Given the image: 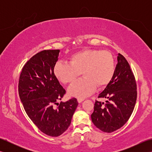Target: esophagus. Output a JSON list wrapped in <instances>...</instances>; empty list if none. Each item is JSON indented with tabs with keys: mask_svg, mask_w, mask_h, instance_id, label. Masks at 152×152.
Segmentation results:
<instances>
[{
	"mask_svg": "<svg viewBox=\"0 0 152 152\" xmlns=\"http://www.w3.org/2000/svg\"><path fill=\"white\" fill-rule=\"evenodd\" d=\"M83 101H84V99H83V98H78V102L79 103L82 102Z\"/></svg>",
	"mask_w": 152,
	"mask_h": 152,
	"instance_id": "obj_1",
	"label": "esophagus"
}]
</instances>
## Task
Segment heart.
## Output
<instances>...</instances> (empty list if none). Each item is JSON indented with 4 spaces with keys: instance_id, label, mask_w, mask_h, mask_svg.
<instances>
[{
    "instance_id": "heart-1",
    "label": "heart",
    "mask_w": 152,
    "mask_h": 152,
    "mask_svg": "<svg viewBox=\"0 0 152 152\" xmlns=\"http://www.w3.org/2000/svg\"><path fill=\"white\" fill-rule=\"evenodd\" d=\"M69 63L57 62L53 72L56 78L64 84H70L78 78L69 89L70 95L83 98L89 95L95 88L107 86L115 72V61L108 51L87 49L72 55Z\"/></svg>"
}]
</instances>
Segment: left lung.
<instances>
[{
    "label": "left lung",
    "mask_w": 152,
    "mask_h": 152,
    "mask_svg": "<svg viewBox=\"0 0 152 152\" xmlns=\"http://www.w3.org/2000/svg\"><path fill=\"white\" fill-rule=\"evenodd\" d=\"M137 97V83L129 64L118 53L114 76L98 98L106 102L95 101L91 120L96 127L105 133L121 128L133 112Z\"/></svg>",
    "instance_id": "left-lung-1"
}]
</instances>
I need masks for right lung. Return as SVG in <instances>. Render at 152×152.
I'll return each instance as SVG.
<instances>
[{
    "mask_svg": "<svg viewBox=\"0 0 152 152\" xmlns=\"http://www.w3.org/2000/svg\"><path fill=\"white\" fill-rule=\"evenodd\" d=\"M59 51L43 50L32 57L23 67L18 84L27 114L38 129L51 137L60 136L69 128L78 105L76 98L58 103L66 93L53 72Z\"/></svg>",
    "mask_w": 152,
    "mask_h": 152,
    "instance_id": "obj_1",
    "label": "right lung"
}]
</instances>
